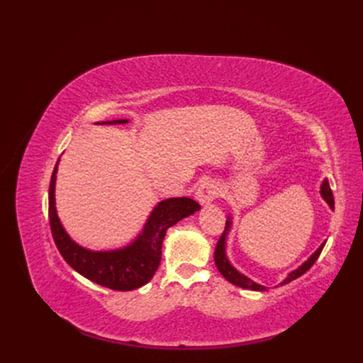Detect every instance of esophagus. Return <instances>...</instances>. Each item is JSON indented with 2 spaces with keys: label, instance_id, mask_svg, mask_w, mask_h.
<instances>
[{
  "label": "esophagus",
  "instance_id": "34e87169",
  "mask_svg": "<svg viewBox=\"0 0 363 363\" xmlns=\"http://www.w3.org/2000/svg\"><path fill=\"white\" fill-rule=\"evenodd\" d=\"M218 196V186L213 182H204L196 191V200L201 206L211 204Z\"/></svg>",
  "mask_w": 363,
  "mask_h": 363
}]
</instances>
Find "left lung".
<instances>
[{"label": "left lung", "instance_id": "1", "mask_svg": "<svg viewBox=\"0 0 363 363\" xmlns=\"http://www.w3.org/2000/svg\"><path fill=\"white\" fill-rule=\"evenodd\" d=\"M320 194H321V196H323V200L328 204V207H330L332 211H335L333 194H332L330 184H328V180H327V179H324V182H323V184H321ZM232 219H233L232 215L227 216L225 230H224V233L221 235V238H219L218 244H216V248H215V263H216V268H218L219 272H221V276H223L227 281L235 284V286H238V288H244V289H250V291H260V292H262V291H267V286H263V284L256 283L255 280L248 279L247 276H244L242 272L238 271V269L232 265V263H230V260H228V257H227L225 247H227V236H228L230 228H232V224H233ZM324 245H325V240H324V242H323L320 247L316 248V251L313 252V255H312L309 259H307L304 263H301V265H300L298 268H296V269L291 271V272L288 274V276H286V279H284L283 281H280V283L277 284V286H283V284H288V283H291L292 280H295V279H298L300 276H303V274H304L306 271H309L311 267L316 262V259L320 257Z\"/></svg>", "mask_w": 363, "mask_h": 363}]
</instances>
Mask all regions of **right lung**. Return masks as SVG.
I'll return each mask as SVG.
<instances>
[{
	"mask_svg": "<svg viewBox=\"0 0 363 363\" xmlns=\"http://www.w3.org/2000/svg\"><path fill=\"white\" fill-rule=\"evenodd\" d=\"M128 119L98 121L96 124H127ZM60 160V159H59ZM59 160L54 167L50 192L48 213L54 242L68 265L91 281L113 291H133L147 284L155 276L162 259V242L167 230L200 211V204L188 199H167L152 208L142 232L125 247L115 250L84 248L65 230L56 207V179Z\"/></svg>",
	"mask_w": 363,
	"mask_h": 363,
	"instance_id": "add662e5",
	"label": "right lung"
}]
</instances>
